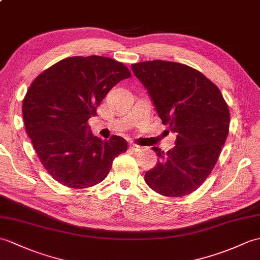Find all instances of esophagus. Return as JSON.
<instances>
[{
	"instance_id": "1",
	"label": "esophagus",
	"mask_w": 260,
	"mask_h": 260,
	"mask_svg": "<svg viewBox=\"0 0 260 260\" xmlns=\"http://www.w3.org/2000/svg\"><path fill=\"white\" fill-rule=\"evenodd\" d=\"M129 148H131V150H133V152H140V150L142 149L140 145H137V144H132Z\"/></svg>"
}]
</instances>
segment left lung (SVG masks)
I'll return each instance as SVG.
<instances>
[{"instance_id": "obj_1", "label": "left lung", "mask_w": 260, "mask_h": 260, "mask_svg": "<svg viewBox=\"0 0 260 260\" xmlns=\"http://www.w3.org/2000/svg\"><path fill=\"white\" fill-rule=\"evenodd\" d=\"M161 122L176 133L168 152L153 147L158 161L145 174L154 191L167 197L191 194L206 180L225 144L231 114L219 88L201 72L170 61L132 64Z\"/></svg>"}]
</instances>
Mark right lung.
<instances>
[{"instance_id":"obj_1","label":"right lung","mask_w":260,"mask_h":260,"mask_svg":"<svg viewBox=\"0 0 260 260\" xmlns=\"http://www.w3.org/2000/svg\"><path fill=\"white\" fill-rule=\"evenodd\" d=\"M110 57L73 56L35 78L23 100V119L41 164L66 187L88 188L104 180L114 158L128 148L123 137L102 141L88 119L116 84L131 77Z\"/></svg>"}]
</instances>
